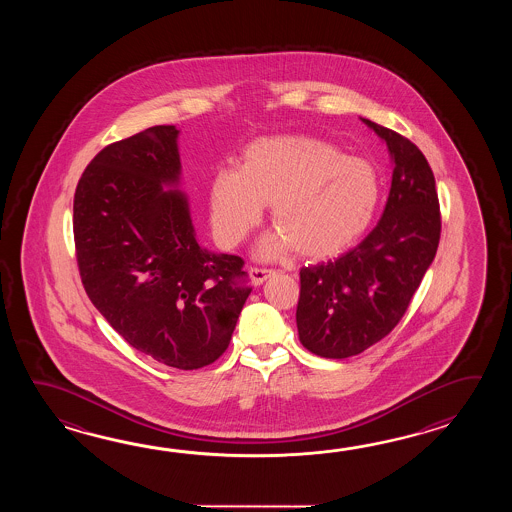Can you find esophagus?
<instances>
[{"instance_id": "esophagus-1", "label": "esophagus", "mask_w": 512, "mask_h": 512, "mask_svg": "<svg viewBox=\"0 0 512 512\" xmlns=\"http://www.w3.org/2000/svg\"><path fill=\"white\" fill-rule=\"evenodd\" d=\"M249 274H251L252 283H254V285H261V283L265 282L267 278H271L272 274H274V269H267V267H254V265H251Z\"/></svg>"}]
</instances>
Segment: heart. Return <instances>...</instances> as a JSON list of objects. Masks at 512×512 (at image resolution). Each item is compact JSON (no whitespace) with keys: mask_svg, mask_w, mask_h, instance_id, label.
Listing matches in <instances>:
<instances>
[{"mask_svg":"<svg viewBox=\"0 0 512 512\" xmlns=\"http://www.w3.org/2000/svg\"><path fill=\"white\" fill-rule=\"evenodd\" d=\"M381 199L377 170L335 144L302 133L261 137L210 181V225L225 247H238L260 225L265 205L287 238L265 245L274 256L298 247L309 258L348 249L368 229Z\"/></svg>","mask_w":512,"mask_h":512,"instance_id":"obj_1","label":"heart"}]
</instances>
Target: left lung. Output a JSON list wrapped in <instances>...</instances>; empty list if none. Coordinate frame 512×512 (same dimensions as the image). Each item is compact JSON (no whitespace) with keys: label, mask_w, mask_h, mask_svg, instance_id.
<instances>
[{"label":"left lung","mask_w":512,"mask_h":512,"mask_svg":"<svg viewBox=\"0 0 512 512\" xmlns=\"http://www.w3.org/2000/svg\"><path fill=\"white\" fill-rule=\"evenodd\" d=\"M364 122L392 153V188L377 227L335 261L300 269L296 326L305 349L348 359L390 335L434 261L441 212L434 172L401 133Z\"/></svg>","instance_id":"left-lung-1"}]
</instances>
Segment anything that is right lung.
Masks as SVG:
<instances>
[{
  "mask_svg": "<svg viewBox=\"0 0 512 512\" xmlns=\"http://www.w3.org/2000/svg\"><path fill=\"white\" fill-rule=\"evenodd\" d=\"M175 126L111 142L87 164L73 203L78 272L89 300L131 348L199 370L229 348L251 294L245 261L199 247Z\"/></svg>",
  "mask_w": 512,
  "mask_h": 512,
  "instance_id": "add662e5",
  "label": "right lung"
}]
</instances>
